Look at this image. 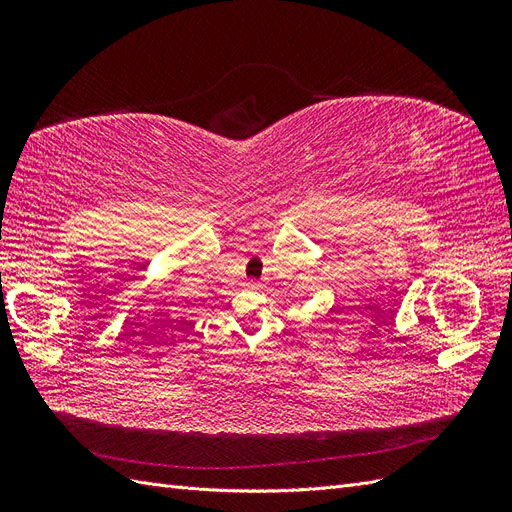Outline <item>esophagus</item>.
<instances>
[{
  "instance_id": "1",
  "label": "esophagus",
  "mask_w": 512,
  "mask_h": 512,
  "mask_svg": "<svg viewBox=\"0 0 512 512\" xmlns=\"http://www.w3.org/2000/svg\"><path fill=\"white\" fill-rule=\"evenodd\" d=\"M245 286H247V288H258V282L250 280V282H245Z\"/></svg>"
}]
</instances>
